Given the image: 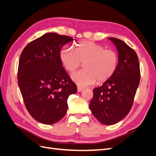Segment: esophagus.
<instances>
[{
    "mask_svg": "<svg viewBox=\"0 0 156 156\" xmlns=\"http://www.w3.org/2000/svg\"><path fill=\"white\" fill-rule=\"evenodd\" d=\"M83 90V88L80 87H77V91L79 92H81Z\"/></svg>",
    "mask_w": 156,
    "mask_h": 156,
    "instance_id": "obj_1",
    "label": "esophagus"
}]
</instances>
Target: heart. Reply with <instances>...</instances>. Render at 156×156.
Here are the masks:
<instances>
[{
	"label": "heart",
	"instance_id": "obj_1",
	"mask_svg": "<svg viewBox=\"0 0 156 156\" xmlns=\"http://www.w3.org/2000/svg\"><path fill=\"white\" fill-rule=\"evenodd\" d=\"M60 60L68 72L72 73L83 63V70L72 75L73 81L84 87L100 83L110 79L116 71L119 56L116 51L90 41L79 42L74 49L64 47L60 52Z\"/></svg>",
	"mask_w": 156,
	"mask_h": 156
}]
</instances>
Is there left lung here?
<instances>
[{
  "label": "left lung",
  "mask_w": 156,
  "mask_h": 156,
  "mask_svg": "<svg viewBox=\"0 0 156 156\" xmlns=\"http://www.w3.org/2000/svg\"><path fill=\"white\" fill-rule=\"evenodd\" d=\"M119 52L116 71L102 86L93 89L90 109L104 125H112L126 117L133 103L139 85L140 72L137 55L125 42L108 37Z\"/></svg>",
  "instance_id": "8db88e82"
}]
</instances>
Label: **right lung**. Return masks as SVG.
<instances>
[{"label": "right lung", "instance_id": "1", "mask_svg": "<svg viewBox=\"0 0 156 156\" xmlns=\"http://www.w3.org/2000/svg\"><path fill=\"white\" fill-rule=\"evenodd\" d=\"M71 41L68 36L47 33L27 44L20 55L18 85L27 111L40 123L62 119L69 96L77 91L60 60L61 48Z\"/></svg>", "mask_w": 156, "mask_h": 156}]
</instances>
